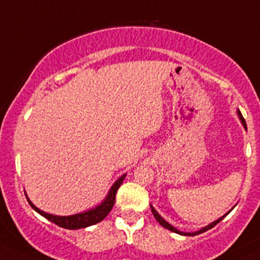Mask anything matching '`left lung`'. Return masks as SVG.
I'll use <instances>...</instances> for the list:
<instances>
[{"instance_id":"left-lung-1","label":"left lung","mask_w":260,"mask_h":260,"mask_svg":"<svg viewBox=\"0 0 260 260\" xmlns=\"http://www.w3.org/2000/svg\"><path fill=\"white\" fill-rule=\"evenodd\" d=\"M238 115H239V118H240V122H241V124H243V125H244V128H245V129H246V123H245V119H244V118H243V115H241L240 110H238ZM150 206H151V205H150ZM234 207H235V206H234ZM234 207H233V208H234ZM233 208H231V210H233ZM231 210H230V211H231ZM151 211H152V213H153V216H155L156 221H157V222L160 223V225L162 226V228L168 229V230L173 231V233H175V234H179V235H185V236H196V235H200V234L205 233V231L210 230V229H212L213 226H216V225H217V223L220 222V221H222L223 218H225L226 216H228L229 213H230V211H229V212H228V213H225V215H223L222 217L217 218V220H216V221H213V222H211L210 225H207V226H205V228H202V229H201V230H198V231H194V233H183V231H179L178 229H176V228H174L173 225H170V223H169L168 221H166V220H164V218L161 217L160 215H158V212H157V211L155 210V208L152 207V206H151Z\"/></svg>"}]
</instances>
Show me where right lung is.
<instances>
[{
	"label": "right lung",
	"mask_w": 260,
	"mask_h": 260,
	"mask_svg": "<svg viewBox=\"0 0 260 260\" xmlns=\"http://www.w3.org/2000/svg\"><path fill=\"white\" fill-rule=\"evenodd\" d=\"M125 178V174H123L117 181L112 185V188L109 189L108 191L107 197L104 198L100 205L95 206V207L90 208V210L84 211L81 213H76V215H71V216H57V215H50V213L44 212V211L39 210L37 206H34L31 203V201L29 200V197L26 196V200L29 202V205L31 206V208L34 211H37L39 215H42L43 217H45L47 220L52 221L53 223L58 225L59 228L63 229H69V230H77V229H84V228H89V226L95 225V223L100 222V221L104 220L105 217L108 216V213L112 211L113 206L115 203V194H117L118 188L120 186V184L123 183Z\"/></svg>",
	"instance_id": "1"
}]
</instances>
